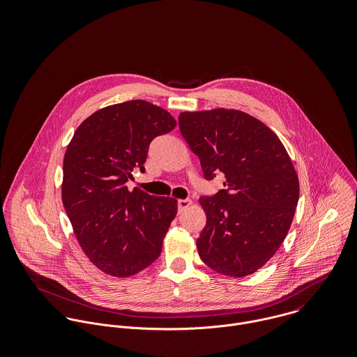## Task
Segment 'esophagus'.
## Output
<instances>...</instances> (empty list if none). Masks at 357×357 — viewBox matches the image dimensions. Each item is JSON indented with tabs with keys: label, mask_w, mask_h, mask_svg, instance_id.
Here are the masks:
<instances>
[{
	"label": "esophagus",
	"mask_w": 357,
	"mask_h": 357,
	"mask_svg": "<svg viewBox=\"0 0 357 357\" xmlns=\"http://www.w3.org/2000/svg\"><path fill=\"white\" fill-rule=\"evenodd\" d=\"M178 213H183L187 207H190L191 204H192V201L191 199H178Z\"/></svg>",
	"instance_id": "obj_1"
}]
</instances>
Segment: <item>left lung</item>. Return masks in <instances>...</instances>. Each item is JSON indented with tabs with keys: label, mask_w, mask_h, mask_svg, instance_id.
Here are the masks:
<instances>
[{
	"label": "left lung",
	"mask_w": 357,
	"mask_h": 357,
	"mask_svg": "<svg viewBox=\"0 0 357 357\" xmlns=\"http://www.w3.org/2000/svg\"><path fill=\"white\" fill-rule=\"evenodd\" d=\"M178 128L204 177H225L224 190L199 198L206 213L199 257L218 273L249 276L287 236L300 197L294 165L279 137L239 109L185 111Z\"/></svg>",
	"instance_id": "8db88e82"
}]
</instances>
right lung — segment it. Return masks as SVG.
<instances>
[{
	"label": "right lung",
	"mask_w": 357,
	"mask_h": 357,
	"mask_svg": "<svg viewBox=\"0 0 357 357\" xmlns=\"http://www.w3.org/2000/svg\"><path fill=\"white\" fill-rule=\"evenodd\" d=\"M176 119L146 102L112 104L75 130L63 159L61 201L91 262L114 278L150 266L177 214V201L128 190L133 169H144L150 143Z\"/></svg>",
	"instance_id": "1"
}]
</instances>
